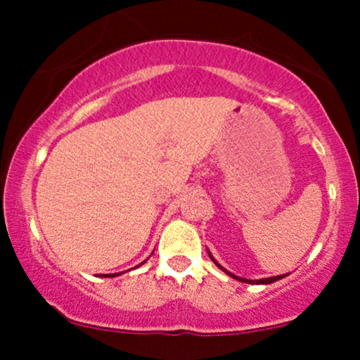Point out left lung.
Segmentation results:
<instances>
[{"mask_svg":"<svg viewBox=\"0 0 360 360\" xmlns=\"http://www.w3.org/2000/svg\"><path fill=\"white\" fill-rule=\"evenodd\" d=\"M208 255H210V259H212V260H213V262H214V264H217V266H218V267H220V269H221L223 272H225V274L232 276V278H233V279H238V281H242V283H249V284H271V283H274V281H279V279H283V278H284V276H288V274H281V276H272V278H266V279H257V281H252V279H243V278H238V276H235V274H232V272H229V271H226V269H223V267L220 266V264H218V262H217V260H214V259H213V255H212V254H210V252H208Z\"/></svg>","mask_w":360,"mask_h":360,"instance_id":"8db88e82","label":"left lung"}]
</instances>
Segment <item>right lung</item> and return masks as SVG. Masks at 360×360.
<instances>
[{
	"mask_svg": "<svg viewBox=\"0 0 360 360\" xmlns=\"http://www.w3.org/2000/svg\"><path fill=\"white\" fill-rule=\"evenodd\" d=\"M143 262H146V260H143ZM120 274H122V272H120ZM115 276H118V274H105V278H115Z\"/></svg>",
	"mask_w": 360,
	"mask_h": 360,
	"instance_id": "1",
	"label": "right lung"
}]
</instances>
